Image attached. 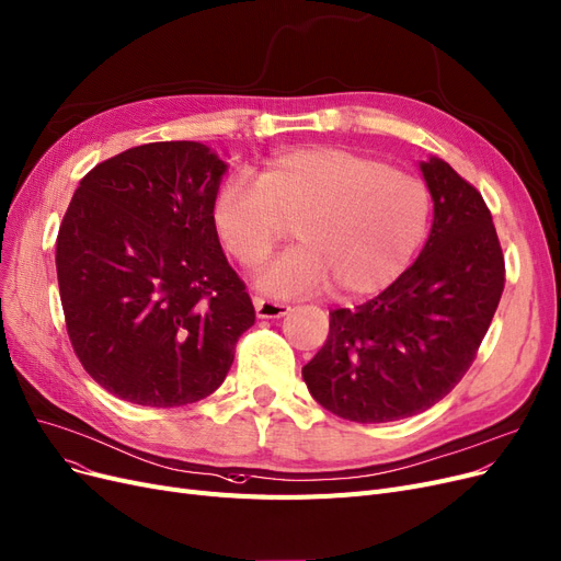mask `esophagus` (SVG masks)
Segmentation results:
<instances>
[{"mask_svg": "<svg viewBox=\"0 0 561 561\" xmlns=\"http://www.w3.org/2000/svg\"><path fill=\"white\" fill-rule=\"evenodd\" d=\"M255 304V311H257V318H283L289 313V304H283V301H274V299H262V297H255L253 299Z\"/></svg>", "mask_w": 561, "mask_h": 561, "instance_id": "1", "label": "esophagus"}]
</instances>
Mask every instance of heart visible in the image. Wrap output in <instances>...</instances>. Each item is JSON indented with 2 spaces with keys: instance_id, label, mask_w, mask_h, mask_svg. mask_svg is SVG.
<instances>
[{
  "instance_id": "heart-1",
  "label": "heart",
  "mask_w": 561,
  "mask_h": 561,
  "mask_svg": "<svg viewBox=\"0 0 561 561\" xmlns=\"http://www.w3.org/2000/svg\"><path fill=\"white\" fill-rule=\"evenodd\" d=\"M432 195L413 173L364 152L316 146L264 164L260 181L231 173L214 195L210 222L227 253L245 268L272 255L285 225L299 248L260 276L278 297H364L394 283L430 231Z\"/></svg>"
}]
</instances>
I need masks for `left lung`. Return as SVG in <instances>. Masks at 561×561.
I'll return each mask as SVG.
<instances>
[{"mask_svg": "<svg viewBox=\"0 0 561 561\" xmlns=\"http://www.w3.org/2000/svg\"><path fill=\"white\" fill-rule=\"evenodd\" d=\"M434 199L420 257L369 301L330 311V336L301 376L353 422H394L432 409L465 378L485 339L506 266L480 192L443 160L422 162Z\"/></svg>", "mask_w": 561, "mask_h": 561, "instance_id": "1", "label": "left lung"}]
</instances>
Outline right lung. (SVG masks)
Masks as SVG:
<instances>
[{"label":"right lung","instance_id":"add662e5","mask_svg":"<svg viewBox=\"0 0 561 561\" xmlns=\"http://www.w3.org/2000/svg\"><path fill=\"white\" fill-rule=\"evenodd\" d=\"M227 164L197 141L90 169L57 231V285L83 369L118 399L173 409L214 394L255 324L210 222Z\"/></svg>","mask_w":561,"mask_h":561}]
</instances>
